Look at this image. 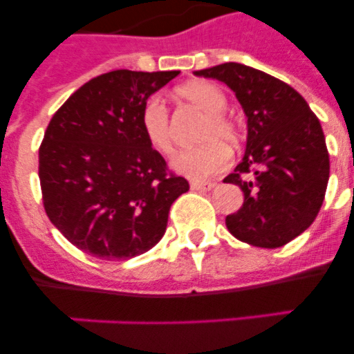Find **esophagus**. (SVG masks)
<instances>
[{"label": "esophagus", "instance_id": "1", "mask_svg": "<svg viewBox=\"0 0 354 354\" xmlns=\"http://www.w3.org/2000/svg\"><path fill=\"white\" fill-rule=\"evenodd\" d=\"M192 189H195V192H211L212 187L216 186L214 183H205V180H192Z\"/></svg>", "mask_w": 354, "mask_h": 354}]
</instances>
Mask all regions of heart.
I'll list each match as a JSON object with an SVG mask.
<instances>
[{
  "instance_id": "b5f03b06",
  "label": "heart",
  "mask_w": 354,
  "mask_h": 354,
  "mask_svg": "<svg viewBox=\"0 0 354 354\" xmlns=\"http://www.w3.org/2000/svg\"><path fill=\"white\" fill-rule=\"evenodd\" d=\"M175 93L184 102L204 111L205 120L198 133V140L204 143L175 156L171 167L189 179H209L228 168L232 161V152L227 143L237 145L241 140V129L237 122L225 113L228 99L218 84L211 81H195L180 86ZM140 126L145 140L156 152L161 156H170L174 152L175 138L170 115L159 97L147 99L140 117Z\"/></svg>"
}]
</instances>
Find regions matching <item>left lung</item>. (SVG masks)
Instances as JSON below:
<instances>
[{
    "mask_svg": "<svg viewBox=\"0 0 354 354\" xmlns=\"http://www.w3.org/2000/svg\"><path fill=\"white\" fill-rule=\"evenodd\" d=\"M223 81L248 117L243 161L223 183L243 189L245 202L225 223L234 237L261 248H278L305 232L323 205L330 156L319 118L283 81L246 65L196 71Z\"/></svg>",
    "mask_w": 354,
    "mask_h": 354,
    "instance_id": "1",
    "label": "left lung"
}]
</instances>
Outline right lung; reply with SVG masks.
I'll list each match as a JSON object with an SVG mask.
<instances>
[{
  "label": "right lung",
  "mask_w": 354,
  "mask_h": 354,
  "mask_svg": "<svg viewBox=\"0 0 354 354\" xmlns=\"http://www.w3.org/2000/svg\"><path fill=\"white\" fill-rule=\"evenodd\" d=\"M179 71L120 68L93 77L53 115L39 149L46 214L81 252L126 261L159 243L189 189L145 140L143 104Z\"/></svg>",
  "instance_id": "obj_1"
}]
</instances>
